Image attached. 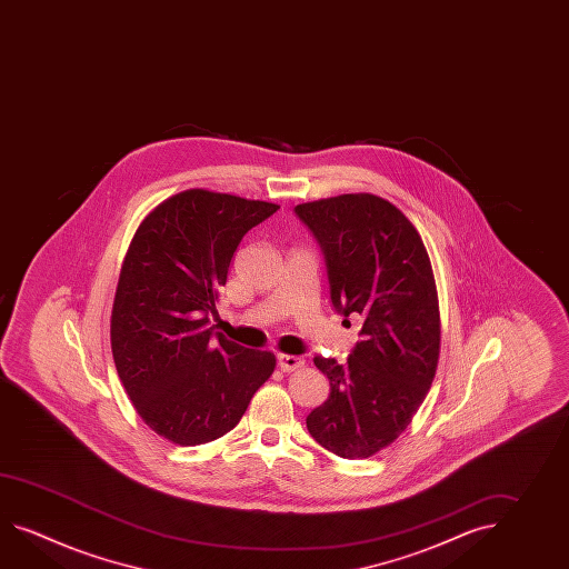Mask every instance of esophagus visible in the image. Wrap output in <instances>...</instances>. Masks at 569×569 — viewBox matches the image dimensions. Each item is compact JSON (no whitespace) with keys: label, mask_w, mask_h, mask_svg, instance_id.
<instances>
[{"label":"esophagus","mask_w":569,"mask_h":569,"mask_svg":"<svg viewBox=\"0 0 569 569\" xmlns=\"http://www.w3.org/2000/svg\"><path fill=\"white\" fill-rule=\"evenodd\" d=\"M278 366L281 371H296L303 367L302 357H296V355H278Z\"/></svg>","instance_id":"34e87169"}]
</instances>
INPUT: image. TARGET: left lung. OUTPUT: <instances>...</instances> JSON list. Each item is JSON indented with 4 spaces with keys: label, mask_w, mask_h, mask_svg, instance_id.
<instances>
[{
    "label": "left lung",
    "mask_w": 569,
    "mask_h": 569,
    "mask_svg": "<svg viewBox=\"0 0 569 569\" xmlns=\"http://www.w3.org/2000/svg\"><path fill=\"white\" fill-rule=\"evenodd\" d=\"M325 253L337 312L363 318L347 363L316 355L329 400L306 427L345 459L392 445L429 393L441 351L439 296L427 247L392 202L342 193L296 206Z\"/></svg>",
    "instance_id": "obj_1"
}]
</instances>
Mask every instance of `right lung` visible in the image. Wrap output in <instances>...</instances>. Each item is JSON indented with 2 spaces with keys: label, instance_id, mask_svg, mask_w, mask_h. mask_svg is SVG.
<instances>
[{
  "label": "right lung",
  "instance_id": "1",
  "mask_svg": "<svg viewBox=\"0 0 569 569\" xmlns=\"http://www.w3.org/2000/svg\"><path fill=\"white\" fill-rule=\"evenodd\" d=\"M278 203L186 190L137 228L116 288V371L149 429L181 447L239 425L276 355L244 349L208 327L242 237Z\"/></svg>",
  "mask_w": 569,
  "mask_h": 569
}]
</instances>
